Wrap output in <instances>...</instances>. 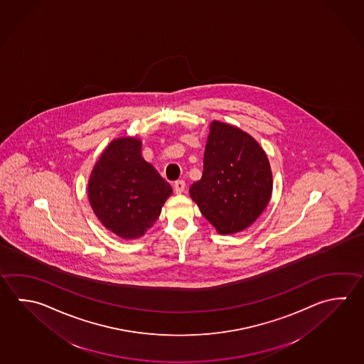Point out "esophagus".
Returning <instances> with one entry per match:
<instances>
[{
  "instance_id": "1",
  "label": "esophagus",
  "mask_w": 364,
  "mask_h": 364,
  "mask_svg": "<svg viewBox=\"0 0 364 364\" xmlns=\"http://www.w3.org/2000/svg\"><path fill=\"white\" fill-rule=\"evenodd\" d=\"M186 183L183 179H178L174 182V191L176 193H182L185 191Z\"/></svg>"
}]
</instances>
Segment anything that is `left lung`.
Instances as JSON below:
<instances>
[{
  "instance_id": "obj_1",
  "label": "left lung",
  "mask_w": 364,
  "mask_h": 364,
  "mask_svg": "<svg viewBox=\"0 0 364 364\" xmlns=\"http://www.w3.org/2000/svg\"><path fill=\"white\" fill-rule=\"evenodd\" d=\"M272 171L264 150L237 127L213 120L204 152V172L190 195L220 235L252 225L272 195Z\"/></svg>"
}]
</instances>
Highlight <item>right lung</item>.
<instances>
[{"mask_svg": "<svg viewBox=\"0 0 364 364\" xmlns=\"http://www.w3.org/2000/svg\"><path fill=\"white\" fill-rule=\"evenodd\" d=\"M141 141H112L93 166L88 198L109 231L124 240L144 236L159 218L172 187L142 158Z\"/></svg>", "mask_w": 364, "mask_h": 364, "instance_id": "add662e5", "label": "right lung"}]
</instances>
